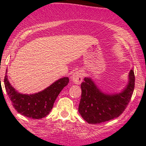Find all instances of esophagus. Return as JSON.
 <instances>
[{
    "label": "esophagus",
    "instance_id": "34e87169",
    "mask_svg": "<svg viewBox=\"0 0 146 146\" xmlns=\"http://www.w3.org/2000/svg\"><path fill=\"white\" fill-rule=\"evenodd\" d=\"M83 72L82 71H77V72H74V74L72 76V80L74 83L75 84L79 85L80 84L82 81V78H83Z\"/></svg>",
    "mask_w": 146,
    "mask_h": 146
}]
</instances>
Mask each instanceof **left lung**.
<instances>
[{
    "label": "left lung",
    "mask_w": 146,
    "mask_h": 146,
    "mask_svg": "<svg viewBox=\"0 0 146 146\" xmlns=\"http://www.w3.org/2000/svg\"><path fill=\"white\" fill-rule=\"evenodd\" d=\"M133 69L129 74V82L118 94H104L97 88L90 77H85L81 83L80 102L78 111L88 123H100L120 116L131 100L135 88Z\"/></svg>",
    "instance_id": "left-lung-1"
}]
</instances>
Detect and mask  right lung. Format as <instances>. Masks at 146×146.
Listing matches in <instances>:
<instances>
[{
	"instance_id": "1",
	"label": "right lung",
	"mask_w": 146,
	"mask_h": 146,
	"mask_svg": "<svg viewBox=\"0 0 146 146\" xmlns=\"http://www.w3.org/2000/svg\"><path fill=\"white\" fill-rule=\"evenodd\" d=\"M69 81L68 77H63L42 91L28 95L18 93L9 83L6 74L4 77L5 88L13 107L23 115L33 119H40L50 113L55 99Z\"/></svg>"
}]
</instances>
